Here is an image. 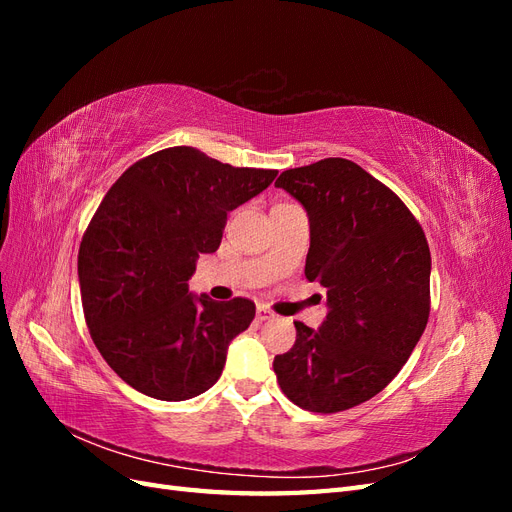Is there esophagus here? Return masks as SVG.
<instances>
[{
    "label": "esophagus",
    "mask_w": 512,
    "mask_h": 512,
    "mask_svg": "<svg viewBox=\"0 0 512 512\" xmlns=\"http://www.w3.org/2000/svg\"><path fill=\"white\" fill-rule=\"evenodd\" d=\"M256 318H258L260 322H265V320H273V318H275V314L271 312L269 307H265V305H258V309H256Z\"/></svg>",
    "instance_id": "esophagus-1"
}]
</instances>
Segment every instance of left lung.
I'll use <instances>...</instances> for the list:
<instances>
[{"instance_id":"left-lung-1","label":"left lung","mask_w":512,"mask_h":512,"mask_svg":"<svg viewBox=\"0 0 512 512\" xmlns=\"http://www.w3.org/2000/svg\"><path fill=\"white\" fill-rule=\"evenodd\" d=\"M309 215L305 277L327 288L329 314L314 331L294 322V346L273 371L303 410L333 414L363 404L389 384L429 318L431 254L401 198L344 158L277 177Z\"/></svg>"}]
</instances>
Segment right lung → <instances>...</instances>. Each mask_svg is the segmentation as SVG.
<instances>
[{"label": "right lung", "mask_w": 512, "mask_h": 512, "mask_svg": "<svg viewBox=\"0 0 512 512\" xmlns=\"http://www.w3.org/2000/svg\"><path fill=\"white\" fill-rule=\"evenodd\" d=\"M275 175L168 147L106 192L81 241V299L96 348L132 389L183 401L218 382L228 344L250 327L256 305L194 297L188 280L198 254L220 247L228 211Z\"/></svg>", "instance_id": "1"}]
</instances>
